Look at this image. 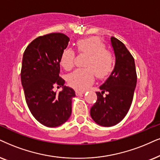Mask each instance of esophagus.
Here are the masks:
<instances>
[{
    "label": "esophagus",
    "mask_w": 160,
    "mask_h": 160,
    "mask_svg": "<svg viewBox=\"0 0 160 160\" xmlns=\"http://www.w3.org/2000/svg\"><path fill=\"white\" fill-rule=\"evenodd\" d=\"M85 93L84 91H78L77 90L76 91V94L78 95V96H80V95H82Z\"/></svg>",
    "instance_id": "1"
}]
</instances>
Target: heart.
Here are the masks:
<instances>
[{
  "instance_id": "1",
  "label": "heart",
  "mask_w": 160,
  "mask_h": 160,
  "mask_svg": "<svg viewBox=\"0 0 160 160\" xmlns=\"http://www.w3.org/2000/svg\"><path fill=\"white\" fill-rule=\"evenodd\" d=\"M79 53L88 55L84 66L86 68H78L68 76V82L78 90H85L94 81L95 74L98 78H103L110 73L114 65V57L107 51L106 45L98 38L92 37L78 40L76 44ZM75 53L67 48L62 51L60 64L66 70L74 66Z\"/></svg>"
}]
</instances>
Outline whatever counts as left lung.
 Wrapping results in <instances>:
<instances>
[{
    "mask_svg": "<svg viewBox=\"0 0 160 160\" xmlns=\"http://www.w3.org/2000/svg\"><path fill=\"white\" fill-rule=\"evenodd\" d=\"M115 56L114 69L96 92L98 100L90 114L97 124L104 127L117 125L128 112L137 85L134 59L120 40L111 37ZM105 92L107 94L104 97Z\"/></svg>",
    "mask_w": 160,
    "mask_h": 160,
    "instance_id": "obj_1",
    "label": "left lung"
}]
</instances>
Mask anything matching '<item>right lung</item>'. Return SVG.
<instances>
[{
    "mask_svg": "<svg viewBox=\"0 0 160 160\" xmlns=\"http://www.w3.org/2000/svg\"><path fill=\"white\" fill-rule=\"evenodd\" d=\"M69 40L62 33L40 36L23 53L21 76L26 102L33 117L47 127L60 126L72 114L75 92L59 76L60 57ZM56 85L63 87L61 92H54Z\"/></svg>",
    "mask_w": 160,
    "mask_h": 160,
    "instance_id": "obj_1",
    "label": "right lung"
}]
</instances>
